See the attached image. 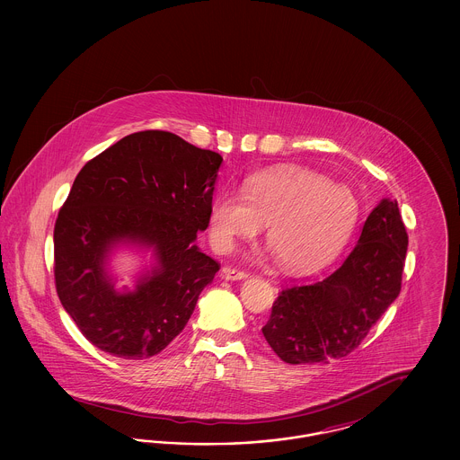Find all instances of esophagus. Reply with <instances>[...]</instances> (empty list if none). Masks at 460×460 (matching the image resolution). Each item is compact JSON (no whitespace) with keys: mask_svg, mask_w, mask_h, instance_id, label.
<instances>
[{"mask_svg":"<svg viewBox=\"0 0 460 460\" xmlns=\"http://www.w3.org/2000/svg\"><path fill=\"white\" fill-rule=\"evenodd\" d=\"M248 276L246 270H241L236 267H231V265H226L220 269V278L222 279H227V281H236V279H244Z\"/></svg>","mask_w":460,"mask_h":460,"instance_id":"34e87169","label":"esophagus"}]
</instances>
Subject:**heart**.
I'll list each match as a JSON object with an SVG mask.
<instances>
[{"label":"heart","instance_id":"b5f03b06","mask_svg":"<svg viewBox=\"0 0 460 460\" xmlns=\"http://www.w3.org/2000/svg\"><path fill=\"white\" fill-rule=\"evenodd\" d=\"M350 190L304 169L263 172L248 179L243 197L226 191L208 208V234L220 252L253 240L267 226V241L291 272H310L329 262L357 220Z\"/></svg>","mask_w":460,"mask_h":460}]
</instances>
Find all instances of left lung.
Instances as JSON below:
<instances>
[{"label": "left lung", "instance_id": "1", "mask_svg": "<svg viewBox=\"0 0 460 460\" xmlns=\"http://www.w3.org/2000/svg\"><path fill=\"white\" fill-rule=\"evenodd\" d=\"M407 244L396 199H381L334 272L279 293L262 328L270 349L286 364L347 357L400 295Z\"/></svg>", "mask_w": 460, "mask_h": 460}]
</instances>
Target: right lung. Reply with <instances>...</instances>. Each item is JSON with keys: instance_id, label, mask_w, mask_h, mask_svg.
Wrapping results in <instances>:
<instances>
[{"instance_id": "obj_1", "label": "right lung", "mask_w": 460, "mask_h": 460, "mask_svg": "<svg viewBox=\"0 0 460 460\" xmlns=\"http://www.w3.org/2000/svg\"><path fill=\"white\" fill-rule=\"evenodd\" d=\"M222 156L167 131L129 134L89 160L55 222V286L96 349L141 360L190 321L220 263L193 241L208 227ZM119 240L154 245L157 267L131 294L104 272Z\"/></svg>"}]
</instances>
